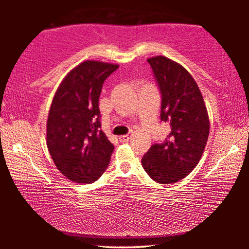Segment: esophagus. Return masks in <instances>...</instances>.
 Segmentation results:
<instances>
[{
  "mask_svg": "<svg viewBox=\"0 0 249 249\" xmlns=\"http://www.w3.org/2000/svg\"><path fill=\"white\" fill-rule=\"evenodd\" d=\"M129 138H130L129 135H122V136L119 137V140H120L122 142H128Z\"/></svg>",
  "mask_w": 249,
  "mask_h": 249,
  "instance_id": "1",
  "label": "esophagus"
}]
</instances>
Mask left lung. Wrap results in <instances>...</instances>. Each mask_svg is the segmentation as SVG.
<instances>
[{
    "mask_svg": "<svg viewBox=\"0 0 249 249\" xmlns=\"http://www.w3.org/2000/svg\"><path fill=\"white\" fill-rule=\"evenodd\" d=\"M148 64L161 96L160 121L170 133L142 158V165L158 183L178 182L195 169L203 154L210 132L208 111L199 87L182 66L163 56Z\"/></svg>",
    "mask_w": 249,
    "mask_h": 249,
    "instance_id": "obj_1",
    "label": "left lung"
}]
</instances>
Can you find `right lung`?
I'll return each mask as SVG.
<instances>
[{
	"label": "right lung",
	"instance_id": "1",
	"mask_svg": "<svg viewBox=\"0 0 249 249\" xmlns=\"http://www.w3.org/2000/svg\"><path fill=\"white\" fill-rule=\"evenodd\" d=\"M117 65L84 61L61 82L50 107L47 147L62 175L79 183L98 180L108 167L114 145L101 130L99 98Z\"/></svg>",
	"mask_w": 249,
	"mask_h": 249
}]
</instances>
